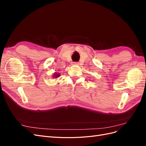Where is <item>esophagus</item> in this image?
Segmentation results:
<instances>
[{"mask_svg":"<svg viewBox=\"0 0 146 146\" xmlns=\"http://www.w3.org/2000/svg\"><path fill=\"white\" fill-rule=\"evenodd\" d=\"M73 64L74 65H78V63L77 62H75V63H73Z\"/></svg>","mask_w":146,"mask_h":146,"instance_id":"obj_1","label":"esophagus"}]
</instances>
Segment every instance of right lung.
I'll return each instance as SVG.
<instances>
[{
  "mask_svg": "<svg viewBox=\"0 0 146 146\" xmlns=\"http://www.w3.org/2000/svg\"><path fill=\"white\" fill-rule=\"evenodd\" d=\"M60 76V74L59 73H57V72H55L54 73V74H53V78H57L58 77H59Z\"/></svg>",
  "mask_w": 146,
  "mask_h": 146,
  "instance_id": "add662e5",
  "label": "right lung"
}]
</instances>
